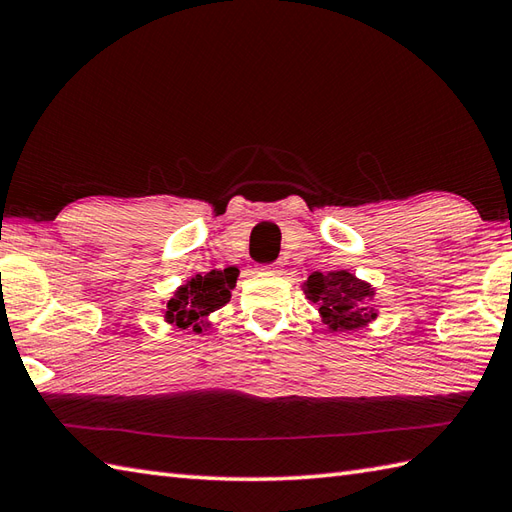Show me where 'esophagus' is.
Listing matches in <instances>:
<instances>
[{"label": "esophagus", "mask_w": 512, "mask_h": 512, "mask_svg": "<svg viewBox=\"0 0 512 512\" xmlns=\"http://www.w3.org/2000/svg\"><path fill=\"white\" fill-rule=\"evenodd\" d=\"M262 270L264 273H270V275H279L281 270H279V266L277 264H268V266H262Z\"/></svg>", "instance_id": "1"}]
</instances>
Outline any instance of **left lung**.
I'll use <instances>...</instances> for the list:
<instances>
[{
    "mask_svg": "<svg viewBox=\"0 0 512 512\" xmlns=\"http://www.w3.org/2000/svg\"><path fill=\"white\" fill-rule=\"evenodd\" d=\"M303 290L314 306H319L323 323L332 330H356L376 319L374 288L347 270L325 275L317 270L303 281Z\"/></svg>",
    "mask_w": 512,
    "mask_h": 512,
    "instance_id": "left-lung-1",
    "label": "left lung"
}]
</instances>
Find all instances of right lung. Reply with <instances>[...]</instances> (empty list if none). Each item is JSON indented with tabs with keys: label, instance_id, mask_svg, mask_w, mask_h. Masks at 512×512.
Masks as SVG:
<instances>
[{
	"label": "right lung",
	"instance_id": "add662e5",
	"mask_svg": "<svg viewBox=\"0 0 512 512\" xmlns=\"http://www.w3.org/2000/svg\"><path fill=\"white\" fill-rule=\"evenodd\" d=\"M237 281V270H211L206 275H195L178 288L173 299L167 301V321L178 328H193L202 332V321L211 312L220 310L231 299V290Z\"/></svg>",
	"mask_w": 512,
	"mask_h": 512
}]
</instances>
